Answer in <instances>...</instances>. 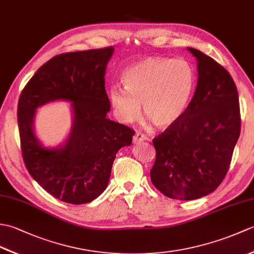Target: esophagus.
I'll list each match as a JSON object with an SVG mask.
<instances>
[{"instance_id":"34e87169","label":"esophagus","mask_w":254,"mask_h":254,"mask_svg":"<svg viewBox=\"0 0 254 254\" xmlns=\"http://www.w3.org/2000/svg\"><path fill=\"white\" fill-rule=\"evenodd\" d=\"M146 139H147V137L145 136L144 134L136 132V134H135V135H134V137H133V143H134V144H138V143H141V142L146 141Z\"/></svg>"}]
</instances>
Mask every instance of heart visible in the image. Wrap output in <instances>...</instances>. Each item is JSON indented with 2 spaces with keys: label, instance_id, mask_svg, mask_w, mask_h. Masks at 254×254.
Here are the masks:
<instances>
[{
  "label": "heart",
  "instance_id": "obj_1",
  "mask_svg": "<svg viewBox=\"0 0 254 254\" xmlns=\"http://www.w3.org/2000/svg\"><path fill=\"white\" fill-rule=\"evenodd\" d=\"M124 87L113 85L109 100L118 120L132 123L141 113L158 128L180 120L195 89V72L185 60L150 57L128 66L122 75Z\"/></svg>",
  "mask_w": 254,
  "mask_h": 254
}]
</instances>
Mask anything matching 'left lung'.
<instances>
[{
  "mask_svg": "<svg viewBox=\"0 0 254 254\" xmlns=\"http://www.w3.org/2000/svg\"><path fill=\"white\" fill-rule=\"evenodd\" d=\"M197 84L185 115L154 138L150 179L171 198L196 199L217 189L240 135L238 91L227 69L193 48Z\"/></svg>",
  "mask_w": 254,
  "mask_h": 254,
  "instance_id": "8db88e82",
  "label": "left lung"
}]
</instances>
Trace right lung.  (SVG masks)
Here are the masks:
<instances>
[{"label":"right lung","mask_w":254,"mask_h":254,"mask_svg":"<svg viewBox=\"0 0 254 254\" xmlns=\"http://www.w3.org/2000/svg\"><path fill=\"white\" fill-rule=\"evenodd\" d=\"M115 48L69 52L44 64L21 91L17 120L21 153L29 175L51 195L69 204L98 197L109 183L119 149L134 131L107 118V64ZM71 104L72 126L64 142L46 147L35 135L38 107L53 101Z\"/></svg>","instance_id":"obj_1"}]
</instances>
